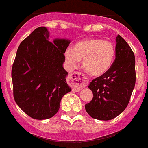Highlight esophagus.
Returning a JSON list of instances; mask_svg holds the SVG:
<instances>
[{"instance_id":"34e87169","label":"esophagus","mask_w":148,"mask_h":148,"mask_svg":"<svg viewBox=\"0 0 148 148\" xmlns=\"http://www.w3.org/2000/svg\"><path fill=\"white\" fill-rule=\"evenodd\" d=\"M69 83L74 92L80 91L83 88L86 87L89 84L88 78L82 74L81 72H74L69 76Z\"/></svg>"}]
</instances>
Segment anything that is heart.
Masks as SVG:
<instances>
[{"label": "heart", "mask_w": 148, "mask_h": 148, "mask_svg": "<svg viewBox=\"0 0 148 148\" xmlns=\"http://www.w3.org/2000/svg\"><path fill=\"white\" fill-rule=\"evenodd\" d=\"M68 64L75 68L83 59L84 70L92 76H100L110 69L115 57V46L108 40L89 38L77 42L64 52Z\"/></svg>", "instance_id": "heart-1"}]
</instances>
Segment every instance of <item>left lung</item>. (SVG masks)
Masks as SVG:
<instances>
[{"label": "left lung", "instance_id": "8db88e82", "mask_svg": "<svg viewBox=\"0 0 148 148\" xmlns=\"http://www.w3.org/2000/svg\"><path fill=\"white\" fill-rule=\"evenodd\" d=\"M115 60L108 71L90 82L92 101L85 105L91 117L110 120L127 107L135 84V59L131 47L120 35L116 38Z\"/></svg>", "mask_w": 148, "mask_h": 148}]
</instances>
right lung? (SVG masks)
I'll list each match as a JSON object with an SVG mask.
<instances>
[{"mask_svg":"<svg viewBox=\"0 0 148 148\" xmlns=\"http://www.w3.org/2000/svg\"><path fill=\"white\" fill-rule=\"evenodd\" d=\"M71 41H49V32L39 27L22 40L12 68L13 96L18 106L36 120L53 117L62 98L71 91L63 68L64 53Z\"/></svg>","mask_w":148,"mask_h":148,"instance_id":"obj_1","label":"right lung"}]
</instances>
